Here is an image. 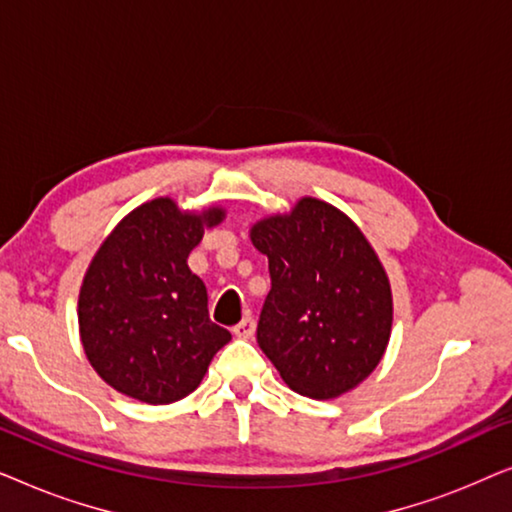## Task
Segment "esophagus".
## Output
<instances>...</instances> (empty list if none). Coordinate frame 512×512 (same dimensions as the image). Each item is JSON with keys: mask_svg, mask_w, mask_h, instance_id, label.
Here are the masks:
<instances>
[{"mask_svg": "<svg viewBox=\"0 0 512 512\" xmlns=\"http://www.w3.org/2000/svg\"><path fill=\"white\" fill-rule=\"evenodd\" d=\"M233 333H235V338H242V340H249V338H254V333H256V321L251 319V317H244L240 324H237L235 328H233Z\"/></svg>", "mask_w": 512, "mask_h": 512, "instance_id": "esophagus-1", "label": "esophagus"}]
</instances>
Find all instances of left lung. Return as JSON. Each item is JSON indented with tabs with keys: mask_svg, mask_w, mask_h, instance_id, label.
<instances>
[{
	"mask_svg": "<svg viewBox=\"0 0 512 512\" xmlns=\"http://www.w3.org/2000/svg\"><path fill=\"white\" fill-rule=\"evenodd\" d=\"M270 293L256 340L300 396L328 401L366 380L389 345L387 272L356 223L317 198L251 228Z\"/></svg>",
	"mask_w": 512,
	"mask_h": 512,
	"instance_id": "left-lung-1",
	"label": "left lung"
}]
</instances>
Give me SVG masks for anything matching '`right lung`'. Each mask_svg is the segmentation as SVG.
<instances>
[{"label": "right lung", "instance_id": "obj_1", "mask_svg": "<svg viewBox=\"0 0 512 512\" xmlns=\"http://www.w3.org/2000/svg\"><path fill=\"white\" fill-rule=\"evenodd\" d=\"M226 212H181L170 198L132 209L90 261L79 293L83 352L109 387L167 405L198 389L230 340L209 319L207 286L188 268Z\"/></svg>", "mask_w": 512, "mask_h": 512}]
</instances>
